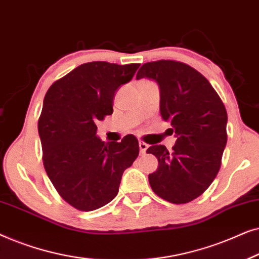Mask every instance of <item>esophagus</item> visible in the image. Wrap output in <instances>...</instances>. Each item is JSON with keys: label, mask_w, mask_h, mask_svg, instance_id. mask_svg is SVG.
<instances>
[{"label": "esophagus", "mask_w": 259, "mask_h": 259, "mask_svg": "<svg viewBox=\"0 0 259 259\" xmlns=\"http://www.w3.org/2000/svg\"><path fill=\"white\" fill-rule=\"evenodd\" d=\"M139 147H140L141 153H145V152H146V150L148 148V145L146 143H144V141H139Z\"/></svg>", "instance_id": "1"}]
</instances>
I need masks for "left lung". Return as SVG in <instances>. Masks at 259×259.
<instances>
[{"mask_svg": "<svg viewBox=\"0 0 259 259\" xmlns=\"http://www.w3.org/2000/svg\"><path fill=\"white\" fill-rule=\"evenodd\" d=\"M141 77L158 83L161 118L171 123L177 137L172 152L164 145L147 148L158 158L157 171L148 182L162 199L186 204L205 192L221 168L228 113L206 77L186 63H144L137 73V79Z\"/></svg>", "mask_w": 259, "mask_h": 259, "instance_id": "left-lung-1", "label": "left lung"}]
</instances>
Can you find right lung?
I'll return each mask as SVG.
<instances>
[{
  "label": "right lung",
  "mask_w": 259,
  "mask_h": 259,
  "mask_svg": "<svg viewBox=\"0 0 259 259\" xmlns=\"http://www.w3.org/2000/svg\"><path fill=\"white\" fill-rule=\"evenodd\" d=\"M139 63H83L55 81L45 95L38 119L44 165L60 196L80 211L114 199L122 173L139 154L132 134L105 143L97 122L113 113L118 88L130 82Z\"/></svg>",
  "instance_id": "right-lung-1"
}]
</instances>
